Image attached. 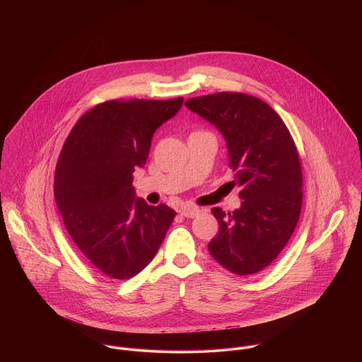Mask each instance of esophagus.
<instances>
[{
    "label": "esophagus",
    "instance_id": "1",
    "mask_svg": "<svg viewBox=\"0 0 362 362\" xmlns=\"http://www.w3.org/2000/svg\"><path fill=\"white\" fill-rule=\"evenodd\" d=\"M180 213H181L184 217L192 218V217H197V216L201 213V210L195 206H184L180 209Z\"/></svg>",
    "mask_w": 362,
    "mask_h": 362
}]
</instances>
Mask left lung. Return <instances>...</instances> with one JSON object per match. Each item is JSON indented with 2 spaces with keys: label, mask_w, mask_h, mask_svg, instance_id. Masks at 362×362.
Here are the masks:
<instances>
[{
  "label": "left lung",
  "mask_w": 362,
  "mask_h": 362,
  "mask_svg": "<svg viewBox=\"0 0 362 362\" xmlns=\"http://www.w3.org/2000/svg\"><path fill=\"white\" fill-rule=\"evenodd\" d=\"M185 104L223 134L233 182L243 188L240 209H211L218 234L209 252L234 274H255L279 257L300 218L303 168L294 139L280 115L251 95L220 92Z\"/></svg>",
  "instance_id": "8db88e82"
}]
</instances>
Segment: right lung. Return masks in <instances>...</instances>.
<instances>
[{
    "instance_id": "1",
    "label": "right lung",
    "mask_w": 362,
    "mask_h": 362,
    "mask_svg": "<svg viewBox=\"0 0 362 362\" xmlns=\"http://www.w3.org/2000/svg\"><path fill=\"white\" fill-rule=\"evenodd\" d=\"M184 98L107 100L86 111L58 157L54 197L74 244L98 272L127 280L155 258L175 210L135 198L156 129Z\"/></svg>"
}]
</instances>
